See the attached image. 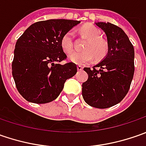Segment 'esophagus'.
Segmentation results:
<instances>
[{"mask_svg": "<svg viewBox=\"0 0 146 146\" xmlns=\"http://www.w3.org/2000/svg\"><path fill=\"white\" fill-rule=\"evenodd\" d=\"M77 69H78V70H83V66H77Z\"/></svg>", "mask_w": 146, "mask_h": 146, "instance_id": "obj_1", "label": "esophagus"}]
</instances>
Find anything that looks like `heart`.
<instances>
[{
    "label": "heart",
    "instance_id": "obj_1",
    "mask_svg": "<svg viewBox=\"0 0 146 146\" xmlns=\"http://www.w3.org/2000/svg\"><path fill=\"white\" fill-rule=\"evenodd\" d=\"M80 33L88 39L82 52H73L69 55V60L76 64H86L93 60H101L104 58L108 53V43L100 37V31L92 24H86L80 28ZM74 46L73 34L68 31L61 39V48L65 53H69L72 51Z\"/></svg>",
    "mask_w": 146,
    "mask_h": 146
}]
</instances>
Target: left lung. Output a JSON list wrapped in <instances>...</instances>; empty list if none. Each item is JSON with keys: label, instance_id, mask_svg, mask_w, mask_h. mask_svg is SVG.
I'll list each match as a JSON object with an SVG mask.
<instances>
[{"label": "left lung", "instance_id": "1", "mask_svg": "<svg viewBox=\"0 0 146 146\" xmlns=\"http://www.w3.org/2000/svg\"><path fill=\"white\" fill-rule=\"evenodd\" d=\"M107 37L108 53L93 68L84 67L88 80L82 96L89 106L106 109L119 103L128 92L134 75V48L125 32L110 23H96Z\"/></svg>", "mask_w": 146, "mask_h": 146}]
</instances>
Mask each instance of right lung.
I'll return each instance as SVG.
<instances>
[{
	"label": "right lung",
	"mask_w": 146,
	"mask_h": 146,
	"mask_svg": "<svg viewBox=\"0 0 146 146\" xmlns=\"http://www.w3.org/2000/svg\"><path fill=\"white\" fill-rule=\"evenodd\" d=\"M80 22L48 19L31 24L18 39L12 62V75L19 93L36 104L50 102L59 96L67 79L75 76L73 62L66 58L61 39Z\"/></svg>",
	"instance_id": "obj_1"
}]
</instances>
